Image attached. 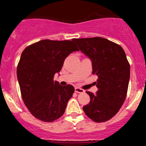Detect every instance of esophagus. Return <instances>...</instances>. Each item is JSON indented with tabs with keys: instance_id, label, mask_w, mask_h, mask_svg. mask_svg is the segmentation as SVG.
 Here are the masks:
<instances>
[{
	"instance_id": "obj_1",
	"label": "esophagus",
	"mask_w": 146,
	"mask_h": 146,
	"mask_svg": "<svg viewBox=\"0 0 146 146\" xmlns=\"http://www.w3.org/2000/svg\"><path fill=\"white\" fill-rule=\"evenodd\" d=\"M75 92H76V93H84L85 90H83V89L80 88H78V87H76L75 88Z\"/></svg>"
}]
</instances>
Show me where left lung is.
Here are the masks:
<instances>
[{
  "label": "left lung",
  "instance_id": "left-lung-1",
  "mask_svg": "<svg viewBox=\"0 0 146 146\" xmlns=\"http://www.w3.org/2000/svg\"><path fill=\"white\" fill-rule=\"evenodd\" d=\"M73 42L92 63L93 75L98 78L96 94L86 91L90 98L83 110L97 123L114 116L125 101L130 80V65L121 46L100 37L75 38Z\"/></svg>",
  "mask_w": 146,
  "mask_h": 146
}]
</instances>
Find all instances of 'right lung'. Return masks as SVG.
I'll return each instance as SVG.
<instances>
[{"label": "right lung", "instance_id": "right-lung-1", "mask_svg": "<svg viewBox=\"0 0 146 146\" xmlns=\"http://www.w3.org/2000/svg\"><path fill=\"white\" fill-rule=\"evenodd\" d=\"M78 51L72 40H43L25 48L17 67L23 100L33 116L52 122L64 113L74 87L53 80L69 54Z\"/></svg>", "mask_w": 146, "mask_h": 146}]
</instances>
